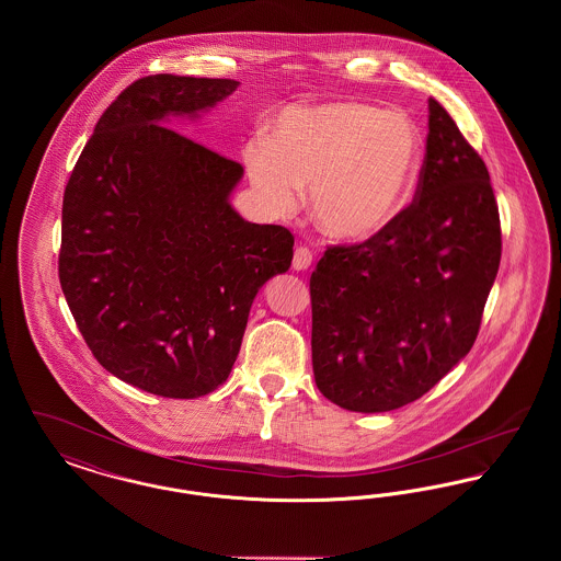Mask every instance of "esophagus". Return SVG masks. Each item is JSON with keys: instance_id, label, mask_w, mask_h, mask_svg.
I'll use <instances>...</instances> for the list:
<instances>
[{"instance_id": "obj_1", "label": "esophagus", "mask_w": 561, "mask_h": 561, "mask_svg": "<svg viewBox=\"0 0 561 561\" xmlns=\"http://www.w3.org/2000/svg\"><path fill=\"white\" fill-rule=\"evenodd\" d=\"M313 263V254L309 252V248L300 245L294 250L293 267L294 271H307Z\"/></svg>"}]
</instances>
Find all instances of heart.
I'll return each mask as SVG.
<instances>
[{"instance_id": "heart-1", "label": "heart", "mask_w": 561, "mask_h": 561, "mask_svg": "<svg viewBox=\"0 0 561 561\" xmlns=\"http://www.w3.org/2000/svg\"><path fill=\"white\" fill-rule=\"evenodd\" d=\"M419 134L398 111L359 101L293 105L243 149L248 179L273 214L293 213L298 191L321 231L364 241L398 214L419 168Z\"/></svg>"}]
</instances>
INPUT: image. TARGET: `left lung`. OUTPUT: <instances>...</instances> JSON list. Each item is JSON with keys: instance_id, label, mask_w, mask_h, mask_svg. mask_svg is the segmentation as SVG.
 Returning <instances> with one entry per match:
<instances>
[{"instance_id": "1", "label": "left lung", "mask_w": 561, "mask_h": 561, "mask_svg": "<svg viewBox=\"0 0 561 561\" xmlns=\"http://www.w3.org/2000/svg\"><path fill=\"white\" fill-rule=\"evenodd\" d=\"M501 265L490 174L428 99L414 202L370 240L332 245L311 275V351L323 398L351 412L419 400L471 351Z\"/></svg>"}]
</instances>
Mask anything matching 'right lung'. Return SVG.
Here are the masks:
<instances>
[{"label": "right lung", "mask_w": 561, "mask_h": 561, "mask_svg": "<svg viewBox=\"0 0 561 561\" xmlns=\"http://www.w3.org/2000/svg\"><path fill=\"white\" fill-rule=\"evenodd\" d=\"M240 81L149 76L101 115L62 199L58 277L92 355L147 393L193 400L227 380L254 296L293 263V233L229 197L238 161L191 140Z\"/></svg>", "instance_id": "add662e5"}]
</instances>
